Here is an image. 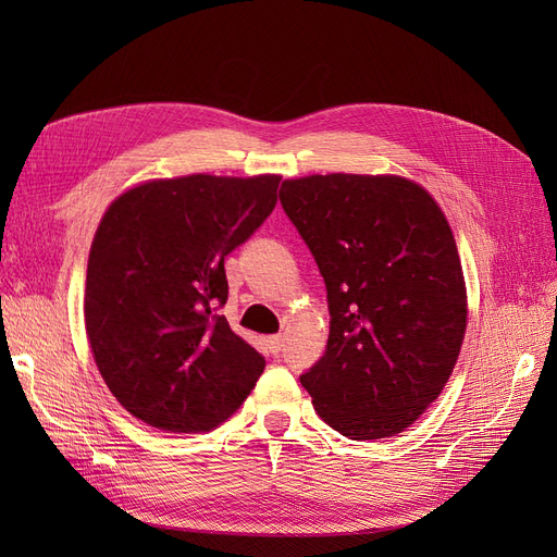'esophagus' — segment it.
Listing matches in <instances>:
<instances>
[{
  "instance_id": "34e87169",
  "label": "esophagus",
  "mask_w": 557,
  "mask_h": 557,
  "mask_svg": "<svg viewBox=\"0 0 557 557\" xmlns=\"http://www.w3.org/2000/svg\"><path fill=\"white\" fill-rule=\"evenodd\" d=\"M267 343H269V349H271V352H273V355H277L280 349H282V345H284V336H282V334H277V336H269V338H267Z\"/></svg>"
}]
</instances>
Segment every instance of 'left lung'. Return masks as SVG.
Returning <instances> with one entry per match:
<instances>
[{"label":"left lung","mask_w":557,"mask_h":557,"mask_svg":"<svg viewBox=\"0 0 557 557\" xmlns=\"http://www.w3.org/2000/svg\"><path fill=\"white\" fill-rule=\"evenodd\" d=\"M280 200L327 286L325 357L300 376L315 413L352 441L406 431L443 393L467 330L445 212L393 173L288 178Z\"/></svg>","instance_id":"left-lung-1"}]
</instances>
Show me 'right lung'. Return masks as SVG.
Returning <instances> with one entry per match:
<instances>
[{
    "label": "right lung",
    "mask_w": 557,
    "mask_h": 557,
    "mask_svg": "<svg viewBox=\"0 0 557 557\" xmlns=\"http://www.w3.org/2000/svg\"><path fill=\"white\" fill-rule=\"evenodd\" d=\"M282 175L191 173L116 196L95 232L85 332L106 386L166 433H205L246 401L263 357L216 307L223 261L267 221Z\"/></svg>",
    "instance_id": "1"
}]
</instances>
